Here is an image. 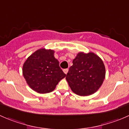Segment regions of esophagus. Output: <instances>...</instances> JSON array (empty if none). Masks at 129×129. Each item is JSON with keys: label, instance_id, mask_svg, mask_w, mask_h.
I'll return each mask as SVG.
<instances>
[{"label": "esophagus", "instance_id": "obj_1", "mask_svg": "<svg viewBox=\"0 0 129 129\" xmlns=\"http://www.w3.org/2000/svg\"><path fill=\"white\" fill-rule=\"evenodd\" d=\"M68 71H69L68 69H63V72H64L66 74H67V72H68Z\"/></svg>", "mask_w": 129, "mask_h": 129}]
</instances>
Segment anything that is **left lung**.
Segmentation results:
<instances>
[{
  "label": "left lung",
  "mask_w": 129,
  "mask_h": 129,
  "mask_svg": "<svg viewBox=\"0 0 129 129\" xmlns=\"http://www.w3.org/2000/svg\"><path fill=\"white\" fill-rule=\"evenodd\" d=\"M72 63L66 78L72 92L80 96L97 92L105 76L102 59L93 52H79Z\"/></svg>",
  "instance_id": "8db88e82"
}]
</instances>
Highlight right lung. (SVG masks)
<instances>
[{
    "label": "right lung",
    "instance_id": "obj_1",
    "mask_svg": "<svg viewBox=\"0 0 129 129\" xmlns=\"http://www.w3.org/2000/svg\"><path fill=\"white\" fill-rule=\"evenodd\" d=\"M22 73L28 86L39 93L51 92L66 76L51 49H40L27 58Z\"/></svg>",
    "mask_w": 129,
    "mask_h": 129
}]
</instances>
